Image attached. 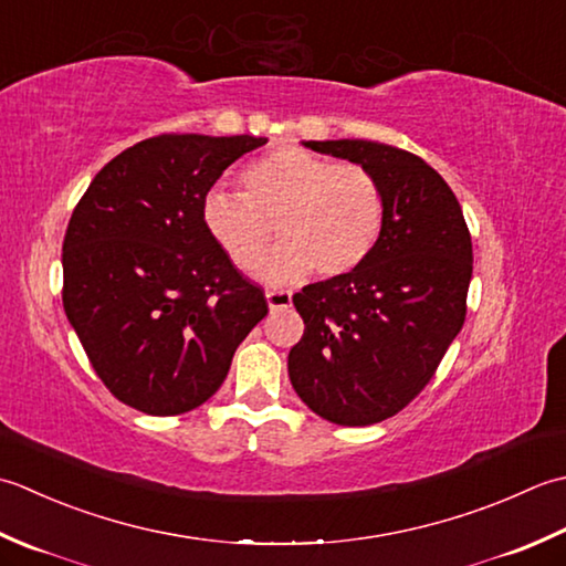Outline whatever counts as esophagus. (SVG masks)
Segmentation results:
<instances>
[{"instance_id": "esophagus-1", "label": "esophagus", "mask_w": 566, "mask_h": 566, "mask_svg": "<svg viewBox=\"0 0 566 566\" xmlns=\"http://www.w3.org/2000/svg\"><path fill=\"white\" fill-rule=\"evenodd\" d=\"M266 303L271 310H283L293 305V295L287 291H269L266 293Z\"/></svg>"}]
</instances>
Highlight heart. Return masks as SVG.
Masks as SVG:
<instances>
[{
	"label": "heart",
	"instance_id": "1",
	"mask_svg": "<svg viewBox=\"0 0 566 566\" xmlns=\"http://www.w3.org/2000/svg\"><path fill=\"white\" fill-rule=\"evenodd\" d=\"M247 192L212 186L202 224L237 269H251L276 222L282 244L253 275L266 285H295L317 269L325 279L356 271L384 232L386 195L371 170L283 146L244 170Z\"/></svg>",
	"mask_w": 566,
	"mask_h": 566
}]
</instances>
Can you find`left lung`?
Listing matches in <instances>:
<instances>
[{
  "label": "left lung",
  "mask_w": 566,
  "mask_h": 566,
  "mask_svg": "<svg viewBox=\"0 0 566 566\" xmlns=\"http://www.w3.org/2000/svg\"><path fill=\"white\" fill-rule=\"evenodd\" d=\"M303 146L371 170L386 195L371 256L293 295L305 322L287 354L295 394L319 418L364 428L430 384L464 325L471 237L452 188L420 156L366 138Z\"/></svg>",
  "instance_id": "left-lung-1"
}]
</instances>
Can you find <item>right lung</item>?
Returning <instances> with one entry per match:
<instances>
[{
  "mask_svg": "<svg viewBox=\"0 0 566 566\" xmlns=\"http://www.w3.org/2000/svg\"><path fill=\"white\" fill-rule=\"evenodd\" d=\"M263 136L164 134L138 142L90 182L63 241V307L114 398L180 415L224 384L266 317L202 224V198Z\"/></svg>",
  "mask_w": 566,
  "mask_h": 566,
  "instance_id": "add662e5",
  "label": "right lung"
}]
</instances>
